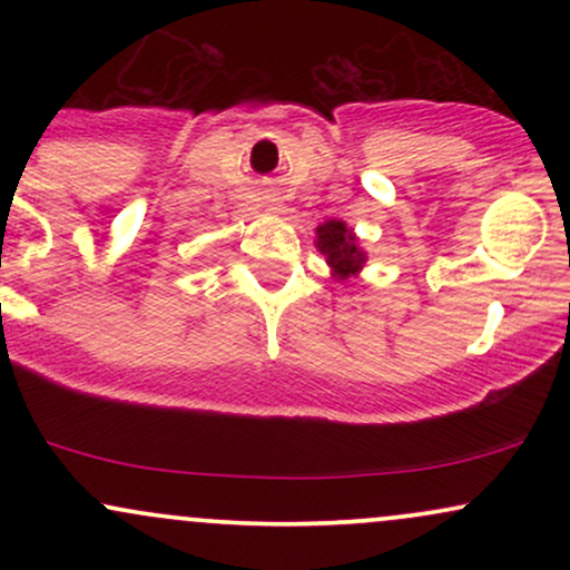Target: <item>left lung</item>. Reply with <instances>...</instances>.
Wrapping results in <instances>:
<instances>
[{
  "instance_id": "obj_1",
  "label": "left lung",
  "mask_w": 570,
  "mask_h": 570,
  "mask_svg": "<svg viewBox=\"0 0 570 570\" xmlns=\"http://www.w3.org/2000/svg\"><path fill=\"white\" fill-rule=\"evenodd\" d=\"M313 244H316L318 252L324 254L332 276H335L340 284L358 276L362 267L367 265V252L358 246L356 233H353L343 219L322 222V225L316 227V240H313Z\"/></svg>"
}]
</instances>
